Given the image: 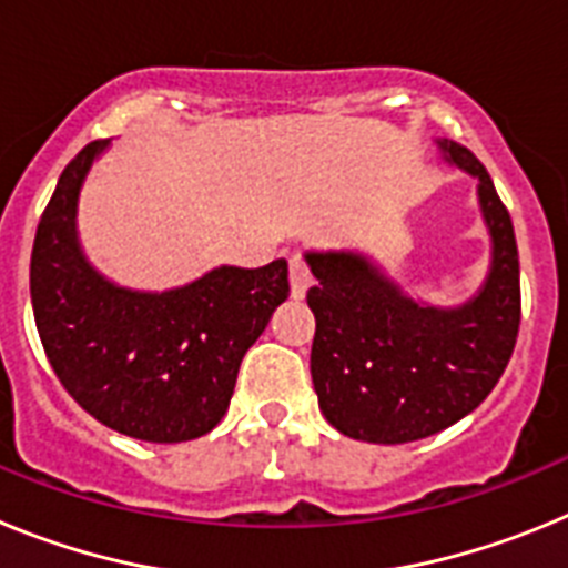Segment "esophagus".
<instances>
[{
  "instance_id": "obj_1",
  "label": "esophagus",
  "mask_w": 568,
  "mask_h": 568,
  "mask_svg": "<svg viewBox=\"0 0 568 568\" xmlns=\"http://www.w3.org/2000/svg\"><path fill=\"white\" fill-rule=\"evenodd\" d=\"M310 270L307 264H304V258H301L298 253L290 255V287H293V295L295 298H304V293H307L310 287Z\"/></svg>"
}]
</instances>
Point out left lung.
I'll return each instance as SVG.
<instances>
[{
    "label": "left lung",
    "instance_id": "obj_1",
    "mask_svg": "<svg viewBox=\"0 0 568 568\" xmlns=\"http://www.w3.org/2000/svg\"><path fill=\"white\" fill-rule=\"evenodd\" d=\"M444 159L478 179L491 239L484 287L460 307L415 301L358 253H307L318 278L313 373L324 418L369 444L429 438L469 415L504 375L520 327V264L509 210L484 164L438 139Z\"/></svg>",
    "mask_w": 568,
    "mask_h": 568
}]
</instances>
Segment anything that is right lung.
I'll list each match as a JSON object with an SVG mask.
<instances>
[{
    "label": "right lung",
    "instance_id": "obj_1",
    "mask_svg": "<svg viewBox=\"0 0 568 568\" xmlns=\"http://www.w3.org/2000/svg\"><path fill=\"white\" fill-rule=\"evenodd\" d=\"M110 142L59 175L30 255V301L50 366L99 424L150 444L202 438L227 413L244 353L287 301V261L215 267L184 287L139 293L82 253L79 190Z\"/></svg>",
    "mask_w": 568,
    "mask_h": 568
}]
</instances>
